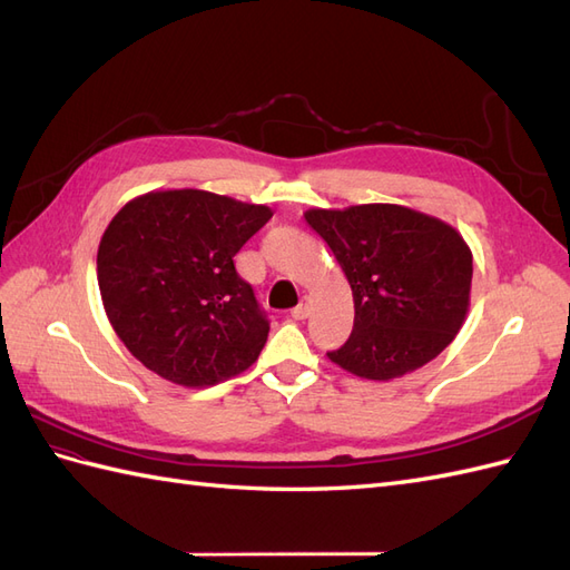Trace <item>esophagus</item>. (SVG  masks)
I'll return each instance as SVG.
<instances>
[{
  "mask_svg": "<svg viewBox=\"0 0 570 570\" xmlns=\"http://www.w3.org/2000/svg\"><path fill=\"white\" fill-rule=\"evenodd\" d=\"M308 316V297H302L299 304L292 308V318L295 321H304Z\"/></svg>",
  "mask_w": 570,
  "mask_h": 570,
  "instance_id": "esophagus-1",
  "label": "esophagus"
}]
</instances>
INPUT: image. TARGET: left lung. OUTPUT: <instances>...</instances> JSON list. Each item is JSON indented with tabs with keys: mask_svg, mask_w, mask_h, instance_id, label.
<instances>
[{
	"mask_svg": "<svg viewBox=\"0 0 570 570\" xmlns=\"http://www.w3.org/2000/svg\"><path fill=\"white\" fill-rule=\"evenodd\" d=\"M333 249L354 297V331L327 358L366 381L433 361L469 314L473 254L450 223L400 204L304 214Z\"/></svg>",
	"mask_w": 570,
	"mask_h": 570,
	"instance_id": "obj_1",
	"label": "left lung"
}]
</instances>
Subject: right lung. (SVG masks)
Here are the masks:
<instances>
[{
    "label": "right lung",
    "mask_w": 570,
    "mask_h": 570,
    "mask_svg": "<svg viewBox=\"0 0 570 570\" xmlns=\"http://www.w3.org/2000/svg\"><path fill=\"white\" fill-rule=\"evenodd\" d=\"M273 212L206 189H157L130 199L97 249L101 302L142 366L183 387L247 371L268 318L233 256Z\"/></svg>",
    "instance_id": "obj_1"
}]
</instances>
